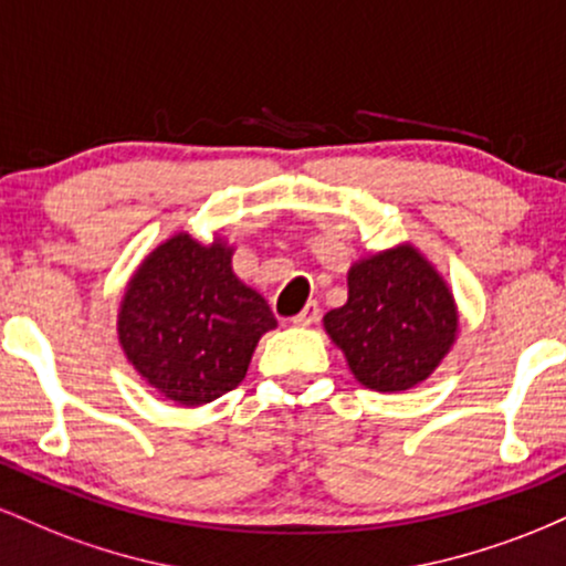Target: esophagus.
<instances>
[{"instance_id": "1", "label": "esophagus", "mask_w": 566, "mask_h": 566, "mask_svg": "<svg viewBox=\"0 0 566 566\" xmlns=\"http://www.w3.org/2000/svg\"><path fill=\"white\" fill-rule=\"evenodd\" d=\"M316 322H319V305H316V303L305 305L301 314H297L295 319H292V324H295V327H311V324H316Z\"/></svg>"}]
</instances>
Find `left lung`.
Segmentation results:
<instances>
[{"instance_id":"8db88e82","label":"left lung","mask_w":566,"mask_h":566,"mask_svg":"<svg viewBox=\"0 0 566 566\" xmlns=\"http://www.w3.org/2000/svg\"><path fill=\"white\" fill-rule=\"evenodd\" d=\"M322 322L354 378L380 394L431 378L460 329L450 284L409 242L350 263L348 301Z\"/></svg>"}]
</instances>
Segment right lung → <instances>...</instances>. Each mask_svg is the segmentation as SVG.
I'll return each mask as SVG.
<instances>
[{"label": "right lung", "mask_w": 566, "mask_h": 566, "mask_svg": "<svg viewBox=\"0 0 566 566\" xmlns=\"http://www.w3.org/2000/svg\"><path fill=\"white\" fill-rule=\"evenodd\" d=\"M233 244L188 231L154 247L129 276L116 337L135 373L180 407L216 401L244 380L258 340L276 329L269 303L233 274Z\"/></svg>", "instance_id": "obj_1"}]
</instances>
